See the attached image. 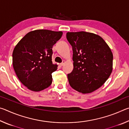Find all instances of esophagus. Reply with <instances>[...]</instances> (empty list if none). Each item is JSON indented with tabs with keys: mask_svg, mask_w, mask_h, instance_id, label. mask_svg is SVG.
Segmentation results:
<instances>
[{
	"mask_svg": "<svg viewBox=\"0 0 129 129\" xmlns=\"http://www.w3.org/2000/svg\"><path fill=\"white\" fill-rule=\"evenodd\" d=\"M65 63V61L64 60H63V61H62V62L61 63H60V65H60V67H62V66H63V65H64Z\"/></svg>",
	"mask_w": 129,
	"mask_h": 129,
	"instance_id": "obj_1",
	"label": "esophagus"
}]
</instances>
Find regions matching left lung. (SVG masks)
<instances>
[{
  "mask_svg": "<svg viewBox=\"0 0 129 129\" xmlns=\"http://www.w3.org/2000/svg\"><path fill=\"white\" fill-rule=\"evenodd\" d=\"M72 47L73 69L68 75L72 88L83 94L93 92L108 79L113 56L101 36L90 32H67Z\"/></svg>",
  "mask_w": 129,
  "mask_h": 129,
  "instance_id": "left-lung-1",
  "label": "left lung"
}]
</instances>
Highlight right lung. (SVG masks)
Listing matches in <instances>:
<instances>
[{
	"mask_svg": "<svg viewBox=\"0 0 129 129\" xmlns=\"http://www.w3.org/2000/svg\"><path fill=\"white\" fill-rule=\"evenodd\" d=\"M62 32L38 29L28 32L15 46L12 64L19 80L29 90L39 91L52 82L57 65L52 61V47Z\"/></svg>",
	"mask_w": 129,
	"mask_h": 129,
	"instance_id": "add662e5",
	"label": "right lung"
}]
</instances>
